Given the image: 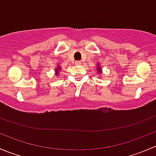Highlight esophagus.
<instances>
[{"instance_id":"esophagus-1","label":"esophagus","mask_w":156,"mask_h":156,"mask_svg":"<svg viewBox=\"0 0 156 156\" xmlns=\"http://www.w3.org/2000/svg\"><path fill=\"white\" fill-rule=\"evenodd\" d=\"M75 63H76V65H81V62H80V61L75 62Z\"/></svg>"}]
</instances>
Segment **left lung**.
Instances as JSON below:
<instances>
[{
    "instance_id": "1",
    "label": "left lung",
    "mask_w": 156,
    "mask_h": 156,
    "mask_svg": "<svg viewBox=\"0 0 156 156\" xmlns=\"http://www.w3.org/2000/svg\"><path fill=\"white\" fill-rule=\"evenodd\" d=\"M97 70H98V73L99 74V75H102V69H101V65H100L99 63L97 64Z\"/></svg>"
}]
</instances>
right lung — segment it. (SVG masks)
Wrapping results in <instances>:
<instances>
[{
	"instance_id": "obj_1",
	"label": "right lung",
	"mask_w": 156,
	"mask_h": 156,
	"mask_svg": "<svg viewBox=\"0 0 156 156\" xmlns=\"http://www.w3.org/2000/svg\"><path fill=\"white\" fill-rule=\"evenodd\" d=\"M55 75H56V76H58V74H59V71L61 70L62 69V68L60 67V66H57V68H55Z\"/></svg>"
}]
</instances>
